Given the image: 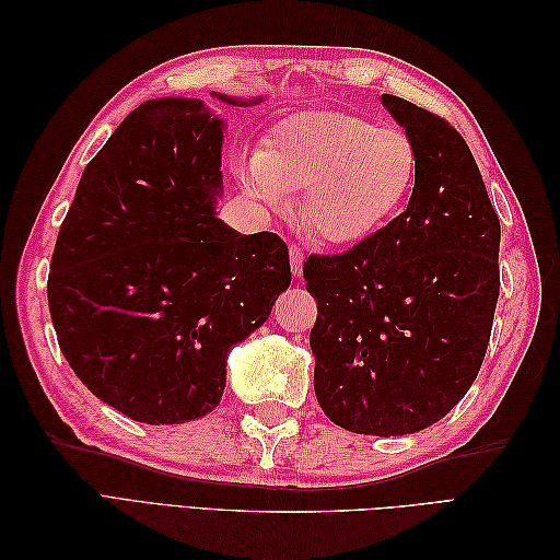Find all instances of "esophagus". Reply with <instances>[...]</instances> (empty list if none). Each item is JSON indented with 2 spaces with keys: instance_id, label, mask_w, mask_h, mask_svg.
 Segmentation results:
<instances>
[{
  "instance_id": "1",
  "label": "esophagus",
  "mask_w": 560,
  "mask_h": 560,
  "mask_svg": "<svg viewBox=\"0 0 560 560\" xmlns=\"http://www.w3.org/2000/svg\"><path fill=\"white\" fill-rule=\"evenodd\" d=\"M303 259H306V254H303V249L296 243H292V247H290V266H292L294 278H299L303 273Z\"/></svg>"
}]
</instances>
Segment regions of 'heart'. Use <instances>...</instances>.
Wrapping results in <instances>:
<instances>
[{
	"label": "heart",
	"mask_w": 560,
	"mask_h": 560,
	"mask_svg": "<svg viewBox=\"0 0 560 560\" xmlns=\"http://www.w3.org/2000/svg\"><path fill=\"white\" fill-rule=\"evenodd\" d=\"M245 189L284 206L303 191L301 222L317 241L352 245L399 214L418 182V149L399 128L348 112H301L268 132L241 171Z\"/></svg>",
	"instance_id": "obj_1"
}]
</instances>
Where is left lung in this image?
I'll list each match as a JSON object with an SVG mask.
<instances>
[{"label": "left lung", "mask_w": 560, "mask_h": 560, "mask_svg": "<svg viewBox=\"0 0 560 560\" xmlns=\"http://www.w3.org/2000/svg\"><path fill=\"white\" fill-rule=\"evenodd\" d=\"M383 105L418 149L406 208L341 254L303 261L317 301L315 397L358 434L425 430L477 378L500 296V219L446 118L397 95Z\"/></svg>", "instance_id": "8db88e82"}]
</instances>
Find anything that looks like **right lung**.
<instances>
[{
	"instance_id": "add662e5",
	"label": "right lung",
	"mask_w": 560,
	"mask_h": 560,
	"mask_svg": "<svg viewBox=\"0 0 560 560\" xmlns=\"http://www.w3.org/2000/svg\"><path fill=\"white\" fill-rule=\"evenodd\" d=\"M222 126L200 100L130 112L83 171L50 257L65 360L97 399L147 425L210 413L229 350L292 282L280 235H243L214 217Z\"/></svg>"
}]
</instances>
